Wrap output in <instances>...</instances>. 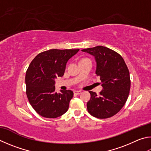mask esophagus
Masks as SVG:
<instances>
[{
  "label": "esophagus",
  "mask_w": 151,
  "mask_h": 151,
  "mask_svg": "<svg viewBox=\"0 0 151 151\" xmlns=\"http://www.w3.org/2000/svg\"><path fill=\"white\" fill-rule=\"evenodd\" d=\"M74 93H75V94H81V90H75V91H74Z\"/></svg>",
  "instance_id": "obj_1"
}]
</instances>
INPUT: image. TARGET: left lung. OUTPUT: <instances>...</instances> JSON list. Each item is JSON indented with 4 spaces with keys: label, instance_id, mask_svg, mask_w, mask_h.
<instances>
[{
    "label": "left lung",
    "instance_id": "obj_1",
    "mask_svg": "<svg viewBox=\"0 0 151 151\" xmlns=\"http://www.w3.org/2000/svg\"><path fill=\"white\" fill-rule=\"evenodd\" d=\"M82 51L94 56L97 65L96 75L100 76L103 87L100 96L89 92L91 97L87 102L88 111L99 119L114 116L125 105L129 94L131 80L127 65L118 53L104 46Z\"/></svg>",
    "mask_w": 151,
    "mask_h": 151
}]
</instances>
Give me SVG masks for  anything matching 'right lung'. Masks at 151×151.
Instances as JSON below:
<instances>
[{
  "mask_svg": "<svg viewBox=\"0 0 151 151\" xmlns=\"http://www.w3.org/2000/svg\"><path fill=\"white\" fill-rule=\"evenodd\" d=\"M79 49H49L37 55L26 73V95L32 108L41 116L56 118L68 109L73 96L70 90L55 92V78L63 76L68 60Z\"/></svg>",
  "mask_w": 151,
  "mask_h": 151,
  "instance_id": "add662e5",
  "label": "right lung"
}]
</instances>
